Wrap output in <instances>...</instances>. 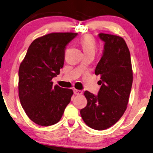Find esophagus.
<instances>
[{"mask_svg": "<svg viewBox=\"0 0 153 153\" xmlns=\"http://www.w3.org/2000/svg\"><path fill=\"white\" fill-rule=\"evenodd\" d=\"M74 93L75 94H77V95H81L82 94H83V92H82L81 90L74 89Z\"/></svg>", "mask_w": 153, "mask_h": 153, "instance_id": "obj_1", "label": "esophagus"}]
</instances>
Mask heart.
I'll return each mask as SVG.
<instances>
[{
  "mask_svg": "<svg viewBox=\"0 0 153 153\" xmlns=\"http://www.w3.org/2000/svg\"><path fill=\"white\" fill-rule=\"evenodd\" d=\"M79 43L81 45L85 54L94 52L96 48V41L91 35L86 34L81 37L79 39Z\"/></svg>",
  "mask_w": 153,
  "mask_h": 153,
  "instance_id": "1",
  "label": "heart"
}]
</instances>
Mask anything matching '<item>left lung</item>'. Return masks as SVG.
<instances>
[{
  "label": "left lung",
  "instance_id": "left-lung-1",
  "mask_svg": "<svg viewBox=\"0 0 153 153\" xmlns=\"http://www.w3.org/2000/svg\"><path fill=\"white\" fill-rule=\"evenodd\" d=\"M104 41L101 60L95 69L100 75L101 85L98 95L85 91L87 105L80 113L85 124L97 130L111 127L124 113L132 84V69L130 51L122 37L99 34Z\"/></svg>",
  "mask_w": 153,
  "mask_h": 153
}]
</instances>
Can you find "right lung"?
I'll list each match as a JSON object with an SVG mask.
<instances>
[{"instance_id": "1", "label": "right lung", "mask_w": 153, "mask_h": 153, "mask_svg": "<svg viewBox=\"0 0 153 153\" xmlns=\"http://www.w3.org/2000/svg\"><path fill=\"white\" fill-rule=\"evenodd\" d=\"M78 34L56 32L31 43L19 70V96L29 118L36 124L58 123L73 94L72 89L53 86L63 67L66 45Z\"/></svg>"}]
</instances>
